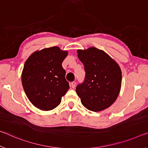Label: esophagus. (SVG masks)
<instances>
[{
  "instance_id": "obj_1",
  "label": "esophagus",
  "mask_w": 148,
  "mask_h": 148,
  "mask_svg": "<svg viewBox=\"0 0 148 148\" xmlns=\"http://www.w3.org/2000/svg\"><path fill=\"white\" fill-rule=\"evenodd\" d=\"M76 82H71V87H72V88H74L75 87H76Z\"/></svg>"
}]
</instances>
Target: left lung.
<instances>
[{
  "mask_svg": "<svg viewBox=\"0 0 148 148\" xmlns=\"http://www.w3.org/2000/svg\"><path fill=\"white\" fill-rule=\"evenodd\" d=\"M77 53L86 71L84 83L76 89L82 104L92 112L108 108L116 101L121 90L119 64L103 50L95 47L77 49Z\"/></svg>",
  "mask_w": 148,
  "mask_h": 148,
  "instance_id": "8db88e82",
  "label": "left lung"
}]
</instances>
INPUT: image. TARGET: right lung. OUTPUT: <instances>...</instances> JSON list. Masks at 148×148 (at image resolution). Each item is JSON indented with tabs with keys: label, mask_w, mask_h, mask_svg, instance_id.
Segmentation results:
<instances>
[{
	"label": "right lung",
	"mask_w": 148,
	"mask_h": 148,
	"mask_svg": "<svg viewBox=\"0 0 148 148\" xmlns=\"http://www.w3.org/2000/svg\"><path fill=\"white\" fill-rule=\"evenodd\" d=\"M67 55V51L53 46L34 51L25 61L22 85L27 98L37 108L44 111L54 109L69 89L62 66Z\"/></svg>",
	"instance_id": "right-lung-1"
}]
</instances>
